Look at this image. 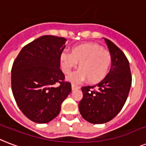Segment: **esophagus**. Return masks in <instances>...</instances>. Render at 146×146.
I'll return each instance as SVG.
<instances>
[{
  "label": "esophagus",
  "instance_id": "1",
  "mask_svg": "<svg viewBox=\"0 0 146 146\" xmlns=\"http://www.w3.org/2000/svg\"><path fill=\"white\" fill-rule=\"evenodd\" d=\"M78 88H79V87H78V86L75 85V84H72V91H74V90H75V89H78Z\"/></svg>",
  "mask_w": 146,
  "mask_h": 146
}]
</instances>
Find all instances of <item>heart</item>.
<instances>
[{"mask_svg": "<svg viewBox=\"0 0 146 146\" xmlns=\"http://www.w3.org/2000/svg\"><path fill=\"white\" fill-rule=\"evenodd\" d=\"M61 66L65 74H69L78 67L80 69L67 78L72 83L88 80L96 84L104 78L111 65L112 55L109 51L96 43H84L72 48L71 53L63 52L60 56Z\"/></svg>", "mask_w": 146, "mask_h": 146, "instance_id": "b5f03b06", "label": "heart"}]
</instances>
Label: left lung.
<instances>
[{
  "label": "left lung",
  "instance_id": "obj_1",
  "mask_svg": "<svg viewBox=\"0 0 146 146\" xmlns=\"http://www.w3.org/2000/svg\"><path fill=\"white\" fill-rule=\"evenodd\" d=\"M104 40L112 55L110 71L94 86L83 87V98L78 104L84 119L94 124L110 121L126 103L132 84L129 63L126 55L110 40Z\"/></svg>",
  "mask_w": 146,
  "mask_h": 146
}]
</instances>
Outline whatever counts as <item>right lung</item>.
Returning <instances> with one entry per match:
<instances>
[{
    "label": "right lung",
    "mask_w": 146,
    "mask_h": 146,
    "mask_svg": "<svg viewBox=\"0 0 146 146\" xmlns=\"http://www.w3.org/2000/svg\"><path fill=\"white\" fill-rule=\"evenodd\" d=\"M66 41L63 37L40 36L25 46L13 64L14 99L23 113L37 123L55 118L72 91L71 84L64 81L60 69V56Z\"/></svg>",
    "instance_id": "obj_1"
}]
</instances>
